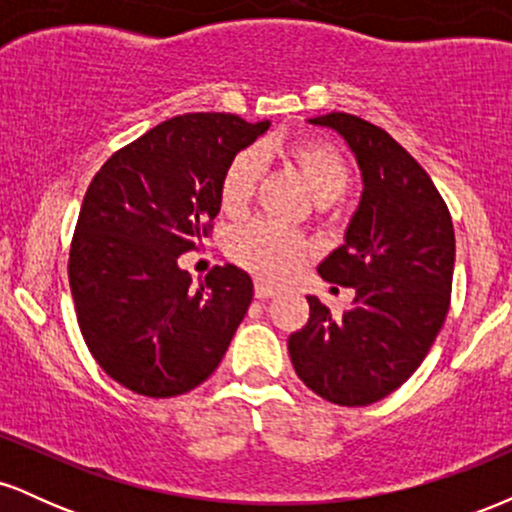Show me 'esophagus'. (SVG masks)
I'll use <instances>...</instances> for the list:
<instances>
[{
    "mask_svg": "<svg viewBox=\"0 0 512 512\" xmlns=\"http://www.w3.org/2000/svg\"><path fill=\"white\" fill-rule=\"evenodd\" d=\"M255 296L257 298H274L276 289H274V286L264 284V281H255Z\"/></svg>",
    "mask_w": 512,
    "mask_h": 512,
    "instance_id": "1",
    "label": "esophagus"
}]
</instances>
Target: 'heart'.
<instances>
[{
	"label": "heart",
	"instance_id": "b5f03b06",
	"mask_svg": "<svg viewBox=\"0 0 512 512\" xmlns=\"http://www.w3.org/2000/svg\"><path fill=\"white\" fill-rule=\"evenodd\" d=\"M264 149L269 146L264 144L262 151ZM276 151L301 173L315 202H337L349 190L351 166L334 144L322 142V139H293L289 144L276 146ZM260 175V151L245 149L233 156V161L223 170L219 187L223 214L236 219L248 211ZM226 250L238 267L248 269L257 279L272 281V284L289 279L308 257V243L296 231L272 221H252L236 228L228 238Z\"/></svg>",
	"mask_w": 512,
	"mask_h": 512
}]
</instances>
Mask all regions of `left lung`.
<instances>
[{"label": "left lung", "instance_id": "8db88e82", "mask_svg": "<svg viewBox=\"0 0 512 512\" xmlns=\"http://www.w3.org/2000/svg\"><path fill=\"white\" fill-rule=\"evenodd\" d=\"M308 122L342 134L363 175L344 245L317 267L356 298L337 317L308 296L310 317L289 337V354L315 395L366 407L407 383L436 342L450 308L455 231L433 180L385 129L349 113Z\"/></svg>", "mask_w": 512, "mask_h": 512}]
</instances>
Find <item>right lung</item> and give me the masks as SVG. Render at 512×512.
<instances>
[{"instance_id":"obj_1","label":"right lung","mask_w":512,"mask_h":512,"mask_svg":"<svg viewBox=\"0 0 512 512\" xmlns=\"http://www.w3.org/2000/svg\"><path fill=\"white\" fill-rule=\"evenodd\" d=\"M269 129L231 113L170 117L93 175L69 250L84 342L115 383L175 397L214 373L252 301L248 272L214 267L202 284L178 257L209 238L223 170Z\"/></svg>"}]
</instances>
